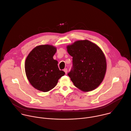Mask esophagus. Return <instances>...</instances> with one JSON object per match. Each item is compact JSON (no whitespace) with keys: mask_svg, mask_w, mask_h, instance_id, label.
Returning a JSON list of instances; mask_svg holds the SVG:
<instances>
[{"mask_svg":"<svg viewBox=\"0 0 131 131\" xmlns=\"http://www.w3.org/2000/svg\"><path fill=\"white\" fill-rule=\"evenodd\" d=\"M64 72H65V73H67L68 70H67V68H65V69H64Z\"/></svg>","mask_w":131,"mask_h":131,"instance_id":"obj_1","label":"esophagus"}]
</instances>
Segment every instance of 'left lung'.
<instances>
[{
	"instance_id": "obj_1",
	"label": "left lung",
	"mask_w": 131,
	"mask_h": 131,
	"mask_svg": "<svg viewBox=\"0 0 131 131\" xmlns=\"http://www.w3.org/2000/svg\"><path fill=\"white\" fill-rule=\"evenodd\" d=\"M72 57V67L68 73L76 87L84 92L97 88L106 71V58L102 50L88 40H78L67 46Z\"/></svg>"
}]
</instances>
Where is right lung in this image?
<instances>
[{
	"label": "right lung",
	"instance_id": "obj_1",
	"mask_svg": "<svg viewBox=\"0 0 131 131\" xmlns=\"http://www.w3.org/2000/svg\"><path fill=\"white\" fill-rule=\"evenodd\" d=\"M57 48L51 45L37 46L29 53L25 61L27 78L37 90L46 92L54 88L65 72L59 68L58 62L53 57Z\"/></svg>",
	"mask_w": 131,
	"mask_h": 131
}]
</instances>
